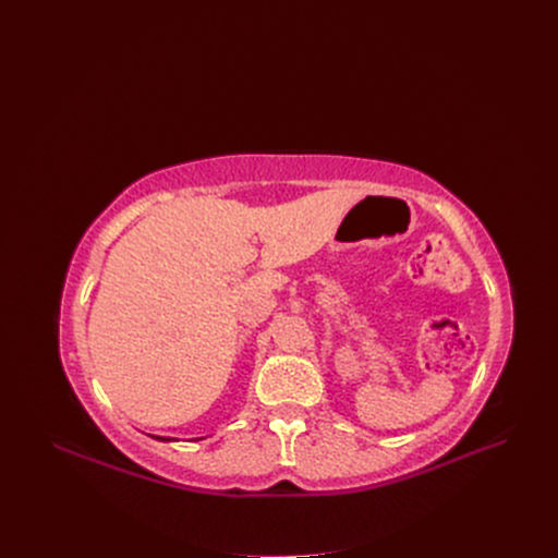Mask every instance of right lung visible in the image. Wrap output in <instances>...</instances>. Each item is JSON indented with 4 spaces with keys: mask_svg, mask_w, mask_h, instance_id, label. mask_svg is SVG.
I'll list each match as a JSON object with an SVG mask.
<instances>
[{
    "mask_svg": "<svg viewBox=\"0 0 558 558\" xmlns=\"http://www.w3.org/2000/svg\"><path fill=\"white\" fill-rule=\"evenodd\" d=\"M154 438H160V441H175V438H169V436H154Z\"/></svg>",
    "mask_w": 558,
    "mask_h": 558,
    "instance_id": "add662e5",
    "label": "right lung"
}]
</instances>
